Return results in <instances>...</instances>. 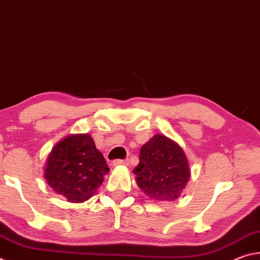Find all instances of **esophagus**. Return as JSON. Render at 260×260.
Returning <instances> with one entry per match:
<instances>
[{
  "label": "esophagus",
  "instance_id": "1",
  "mask_svg": "<svg viewBox=\"0 0 260 260\" xmlns=\"http://www.w3.org/2000/svg\"><path fill=\"white\" fill-rule=\"evenodd\" d=\"M113 166H119V165H125L127 166L128 165V159H116L112 161Z\"/></svg>",
  "mask_w": 260,
  "mask_h": 260
}]
</instances>
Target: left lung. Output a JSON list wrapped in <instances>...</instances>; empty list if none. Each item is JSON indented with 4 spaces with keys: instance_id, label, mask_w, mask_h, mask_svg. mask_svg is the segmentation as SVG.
I'll list each match as a JSON object with an SVG mask.
<instances>
[{
    "instance_id": "1",
    "label": "left lung",
    "mask_w": 260,
    "mask_h": 260,
    "mask_svg": "<svg viewBox=\"0 0 260 260\" xmlns=\"http://www.w3.org/2000/svg\"><path fill=\"white\" fill-rule=\"evenodd\" d=\"M140 162L133 170L136 183L155 201H174L190 177L188 159L179 144L157 134L141 148Z\"/></svg>"
}]
</instances>
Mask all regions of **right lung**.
Returning a JSON list of instances; mask_svg holds the SVG:
<instances>
[{
  "label": "right lung",
  "mask_w": 260,
  "mask_h": 260,
  "mask_svg": "<svg viewBox=\"0 0 260 260\" xmlns=\"http://www.w3.org/2000/svg\"><path fill=\"white\" fill-rule=\"evenodd\" d=\"M110 171L104 157L88 134L70 135L52 149L45 178L69 202H83L94 195Z\"/></svg>",
  "instance_id": "right-lung-1"
}]
</instances>
